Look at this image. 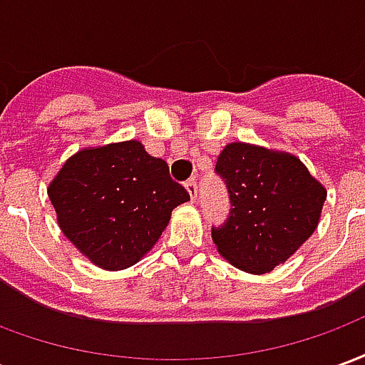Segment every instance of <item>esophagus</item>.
<instances>
[{"label":"esophagus","instance_id":"1","mask_svg":"<svg viewBox=\"0 0 365 365\" xmlns=\"http://www.w3.org/2000/svg\"><path fill=\"white\" fill-rule=\"evenodd\" d=\"M185 190H187V193H190L191 199L197 197L199 190H197V182H195V180H187V182H185Z\"/></svg>","mask_w":365,"mask_h":365}]
</instances>
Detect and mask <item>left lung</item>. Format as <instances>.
Returning <instances> with one entry per match:
<instances>
[{
	"label": "left lung",
	"instance_id": "8db88e82",
	"mask_svg": "<svg viewBox=\"0 0 365 365\" xmlns=\"http://www.w3.org/2000/svg\"><path fill=\"white\" fill-rule=\"evenodd\" d=\"M215 174L230 209L211 237L237 268L272 272L317 229L327 191L295 156L232 143L219 154Z\"/></svg>",
	"mask_w": 365,
	"mask_h": 365
}]
</instances>
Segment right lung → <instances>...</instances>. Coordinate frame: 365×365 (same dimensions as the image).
Segmentation results:
<instances>
[{
  "label": "right lung",
  "instance_id": "add662e5",
  "mask_svg": "<svg viewBox=\"0 0 365 365\" xmlns=\"http://www.w3.org/2000/svg\"><path fill=\"white\" fill-rule=\"evenodd\" d=\"M58 225L96 266L123 269L156 245L172 209L190 199L170 168L136 140L78 152L48 187Z\"/></svg>",
  "mask_w": 365,
  "mask_h": 365
}]
</instances>
